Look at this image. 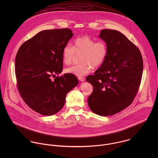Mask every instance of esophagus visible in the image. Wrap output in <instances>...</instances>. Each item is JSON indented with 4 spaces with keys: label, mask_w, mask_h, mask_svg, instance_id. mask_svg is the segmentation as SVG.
I'll list each match as a JSON object with an SVG mask.
<instances>
[{
    "label": "esophagus",
    "mask_w": 158,
    "mask_h": 158,
    "mask_svg": "<svg viewBox=\"0 0 158 158\" xmlns=\"http://www.w3.org/2000/svg\"><path fill=\"white\" fill-rule=\"evenodd\" d=\"M78 79L80 81H84L85 80V78H83V77H78Z\"/></svg>",
    "instance_id": "1"
}]
</instances>
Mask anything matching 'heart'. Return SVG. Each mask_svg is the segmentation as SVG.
Segmentation results:
<instances>
[{
  "label": "heart",
  "mask_w": 158,
  "mask_h": 158,
  "mask_svg": "<svg viewBox=\"0 0 158 158\" xmlns=\"http://www.w3.org/2000/svg\"><path fill=\"white\" fill-rule=\"evenodd\" d=\"M108 53L106 43L103 41H97L88 36L76 38L72 43V47L66 45L62 51L63 62L70 65L75 57L80 55V64L66 69L67 73L78 77L83 76L92 70V68L100 67L105 62Z\"/></svg>",
  "instance_id": "heart-1"
}]
</instances>
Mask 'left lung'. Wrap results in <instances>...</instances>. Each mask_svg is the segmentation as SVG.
<instances>
[{"mask_svg":"<svg viewBox=\"0 0 158 158\" xmlns=\"http://www.w3.org/2000/svg\"><path fill=\"white\" fill-rule=\"evenodd\" d=\"M99 37L108 45V53L94 75L86 77L93 86L88 103L95 114L108 116L133 102L140 85L143 60L139 49L120 31L103 29Z\"/></svg>","mask_w":158,"mask_h":158,"instance_id":"8db88e82","label":"left lung"}]
</instances>
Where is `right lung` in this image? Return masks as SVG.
<instances>
[{
  "instance_id": "obj_1",
  "label": "right lung",
  "mask_w": 158,
  "mask_h": 158,
  "mask_svg": "<svg viewBox=\"0 0 158 158\" xmlns=\"http://www.w3.org/2000/svg\"><path fill=\"white\" fill-rule=\"evenodd\" d=\"M73 34L69 28L43 30L23 43L15 58L19 92L25 103L44 115L60 111L67 94L78 84L76 76L60 74L63 68L62 51Z\"/></svg>"
}]
</instances>
